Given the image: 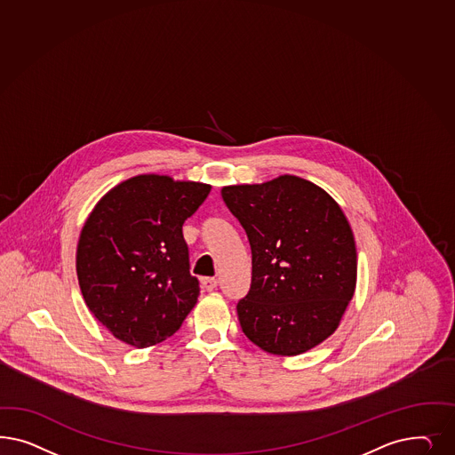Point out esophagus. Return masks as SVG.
Segmentation results:
<instances>
[{"mask_svg":"<svg viewBox=\"0 0 455 455\" xmlns=\"http://www.w3.org/2000/svg\"><path fill=\"white\" fill-rule=\"evenodd\" d=\"M218 279L216 278H204L201 281V284H203V288H204L205 291H212V290H216L218 288Z\"/></svg>","mask_w":455,"mask_h":455,"instance_id":"obj_1","label":"esophagus"}]
</instances>
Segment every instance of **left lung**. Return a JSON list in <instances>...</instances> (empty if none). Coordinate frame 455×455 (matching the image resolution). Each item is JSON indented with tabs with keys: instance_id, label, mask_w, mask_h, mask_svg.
I'll list each match as a JSON object with an SVG mask.
<instances>
[{
	"instance_id": "1",
	"label": "left lung",
	"mask_w": 455,
	"mask_h": 455,
	"mask_svg": "<svg viewBox=\"0 0 455 455\" xmlns=\"http://www.w3.org/2000/svg\"><path fill=\"white\" fill-rule=\"evenodd\" d=\"M220 196L252 254L250 293L235 307L244 335L273 355L308 352L337 330L356 286V248L341 207L288 174L226 186Z\"/></svg>"
}]
</instances>
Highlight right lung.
Returning a JSON list of instances; mask_svg holds the SVG:
<instances>
[{
  "mask_svg": "<svg viewBox=\"0 0 455 455\" xmlns=\"http://www.w3.org/2000/svg\"><path fill=\"white\" fill-rule=\"evenodd\" d=\"M209 192L203 182L142 174L110 189L90 212L76 246L78 284L88 309L120 341L157 345L197 303L182 224Z\"/></svg>",
  "mask_w": 455,
  "mask_h": 455,
  "instance_id": "1",
  "label": "right lung"
}]
</instances>
